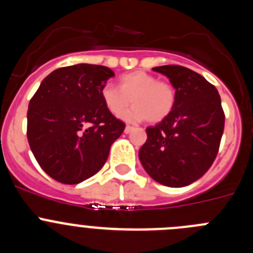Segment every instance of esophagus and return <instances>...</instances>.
<instances>
[{"label": "esophagus", "instance_id": "esophagus-1", "mask_svg": "<svg viewBox=\"0 0 253 253\" xmlns=\"http://www.w3.org/2000/svg\"><path fill=\"white\" fill-rule=\"evenodd\" d=\"M133 129H134V126H131V125H126V126H125V133L126 134H129V133H131V131H133Z\"/></svg>", "mask_w": 253, "mask_h": 253}]
</instances>
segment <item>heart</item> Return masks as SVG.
<instances>
[{"label":"heart","mask_w":253,"mask_h":253,"mask_svg":"<svg viewBox=\"0 0 253 253\" xmlns=\"http://www.w3.org/2000/svg\"><path fill=\"white\" fill-rule=\"evenodd\" d=\"M100 95L105 107L115 116L122 115L130 101L133 102V109L123 115L128 122H162L169 115L176 101V91L169 82L161 81L144 71L123 75L119 78V88L105 84Z\"/></svg>","instance_id":"obj_1"}]
</instances>
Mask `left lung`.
<instances>
[{"instance_id": "1", "label": "left lung", "mask_w": 253, "mask_h": 253, "mask_svg": "<svg viewBox=\"0 0 253 253\" xmlns=\"http://www.w3.org/2000/svg\"><path fill=\"white\" fill-rule=\"evenodd\" d=\"M176 88L166 119L148 126L139 160L153 180L182 187L199 180L218 154L225 115L218 90L202 75L182 66L154 67Z\"/></svg>"}]
</instances>
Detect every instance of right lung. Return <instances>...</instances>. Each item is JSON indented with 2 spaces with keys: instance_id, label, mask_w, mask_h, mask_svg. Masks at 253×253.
I'll return each instance as SVG.
<instances>
[{
  "instance_id": "right-lung-1",
  "label": "right lung",
  "mask_w": 253,
  "mask_h": 253,
  "mask_svg": "<svg viewBox=\"0 0 253 253\" xmlns=\"http://www.w3.org/2000/svg\"><path fill=\"white\" fill-rule=\"evenodd\" d=\"M97 64L62 67L46 76L29 102V146L46 175L80 184L102 169L125 123L105 107L100 90L113 77Z\"/></svg>"
}]
</instances>
